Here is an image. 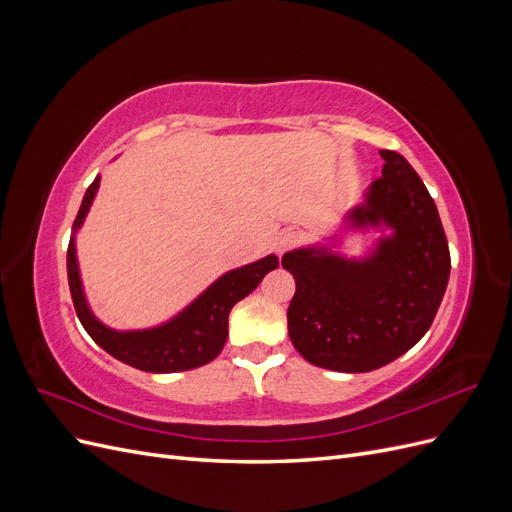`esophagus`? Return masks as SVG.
Returning a JSON list of instances; mask_svg holds the SVG:
<instances>
[{
	"mask_svg": "<svg viewBox=\"0 0 512 512\" xmlns=\"http://www.w3.org/2000/svg\"><path fill=\"white\" fill-rule=\"evenodd\" d=\"M301 232L299 230H292V228H286V230H282L280 235L275 237V250L280 252V254H284V252H288V250H292V247H297L299 243H301Z\"/></svg>",
	"mask_w": 512,
	"mask_h": 512,
	"instance_id": "obj_1",
	"label": "esophagus"
}]
</instances>
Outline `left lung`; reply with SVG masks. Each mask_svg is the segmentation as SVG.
Masks as SVG:
<instances>
[{
    "mask_svg": "<svg viewBox=\"0 0 512 512\" xmlns=\"http://www.w3.org/2000/svg\"><path fill=\"white\" fill-rule=\"evenodd\" d=\"M382 177L348 213L354 228H393L371 256L348 260L327 247L284 254L294 297L288 307L292 346L312 365L361 374L408 352L429 331L451 275V252L416 170L382 149Z\"/></svg>",
    "mask_w": 512,
    "mask_h": 512,
    "instance_id": "1",
    "label": "left lung"
}]
</instances>
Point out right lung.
Returning a JSON list of instances; mask_svg holds the SVG:
<instances>
[{
    "instance_id": "right-lung-1",
    "label": "right lung",
    "mask_w": 512,
    "mask_h": 512,
    "mask_svg": "<svg viewBox=\"0 0 512 512\" xmlns=\"http://www.w3.org/2000/svg\"><path fill=\"white\" fill-rule=\"evenodd\" d=\"M98 185L100 177H96L87 188L81 209L76 213L74 230L81 228L91 203H94ZM277 265H280V260L271 254L252 262V265L228 271L170 322L160 324L156 329L121 333L104 327L91 314L81 286L74 237L68 245V284L76 316H79L85 331L100 348L121 363L141 371H151V374H173V371H185L211 363L226 344L230 309L245 299L262 282V277L277 269Z\"/></svg>"
}]
</instances>
